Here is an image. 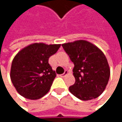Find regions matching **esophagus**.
Masks as SVG:
<instances>
[{
  "label": "esophagus",
  "mask_w": 122,
  "mask_h": 122,
  "mask_svg": "<svg viewBox=\"0 0 122 122\" xmlns=\"http://www.w3.org/2000/svg\"><path fill=\"white\" fill-rule=\"evenodd\" d=\"M68 74V71H65V72H64L63 74H61V77H65V76H67Z\"/></svg>",
  "instance_id": "obj_1"
}]
</instances>
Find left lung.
Instances as JSON below:
<instances>
[{
    "label": "left lung",
    "instance_id": "obj_1",
    "mask_svg": "<svg viewBox=\"0 0 122 122\" xmlns=\"http://www.w3.org/2000/svg\"><path fill=\"white\" fill-rule=\"evenodd\" d=\"M62 46L74 63L76 82L69 87V91L84 101L99 97L105 90L110 76L104 53L97 46L82 39L64 43Z\"/></svg>",
    "mask_w": 122,
    "mask_h": 122
}]
</instances>
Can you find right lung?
I'll use <instances>...</instances> for the list:
<instances>
[{"label": "right lung", "mask_w": 122, "mask_h": 122, "mask_svg": "<svg viewBox=\"0 0 122 122\" xmlns=\"http://www.w3.org/2000/svg\"><path fill=\"white\" fill-rule=\"evenodd\" d=\"M61 44L33 43L22 49L14 57L10 79L17 92L30 100H38L50 90L56 77L49 59Z\"/></svg>", "instance_id": "right-lung-1"}]
</instances>
